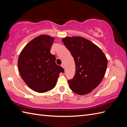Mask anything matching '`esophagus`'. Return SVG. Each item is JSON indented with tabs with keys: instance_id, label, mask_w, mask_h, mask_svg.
Returning a JSON list of instances; mask_svg holds the SVG:
<instances>
[{
	"instance_id": "34e87169",
	"label": "esophagus",
	"mask_w": 127,
	"mask_h": 127,
	"mask_svg": "<svg viewBox=\"0 0 127 127\" xmlns=\"http://www.w3.org/2000/svg\"><path fill=\"white\" fill-rule=\"evenodd\" d=\"M61 66H62V68H63V69H64V65L63 64H62V65H61Z\"/></svg>"
}]
</instances>
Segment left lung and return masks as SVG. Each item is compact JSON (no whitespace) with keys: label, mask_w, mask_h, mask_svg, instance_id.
Segmentation results:
<instances>
[{"label":"left lung","mask_w":127,"mask_h":127,"mask_svg":"<svg viewBox=\"0 0 127 127\" xmlns=\"http://www.w3.org/2000/svg\"><path fill=\"white\" fill-rule=\"evenodd\" d=\"M74 59L76 72L68 81L71 90L79 95H86L98 86L105 76L107 59L98 46L81 36L62 39Z\"/></svg>","instance_id":"obj_1"}]
</instances>
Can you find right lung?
Returning a JSON list of instances; mask_svg holds the SVG:
<instances>
[{"label":"right lung","instance_id":"1","mask_svg":"<svg viewBox=\"0 0 127 127\" xmlns=\"http://www.w3.org/2000/svg\"><path fill=\"white\" fill-rule=\"evenodd\" d=\"M54 37L40 35L26 45L18 59L21 77L28 87L38 93H45L55 87L60 72L64 69L56 63L50 53Z\"/></svg>","mask_w":127,"mask_h":127}]
</instances>
